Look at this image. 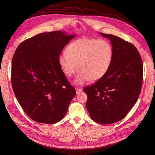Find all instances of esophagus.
Segmentation results:
<instances>
[{
  "label": "esophagus",
  "mask_w": 155,
  "mask_h": 155,
  "mask_svg": "<svg viewBox=\"0 0 155 155\" xmlns=\"http://www.w3.org/2000/svg\"><path fill=\"white\" fill-rule=\"evenodd\" d=\"M75 91H76L77 94H79L80 92H81L82 91V89L80 88H77V87H76V88H75Z\"/></svg>",
  "instance_id": "obj_1"
}]
</instances>
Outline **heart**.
Returning <instances> with one entry per match:
<instances>
[{
    "label": "heart",
    "instance_id": "heart-1",
    "mask_svg": "<svg viewBox=\"0 0 155 155\" xmlns=\"http://www.w3.org/2000/svg\"><path fill=\"white\" fill-rule=\"evenodd\" d=\"M113 48L107 40L82 38L73 41L66 49V53L58 56L63 72L71 77L78 68L75 79L78 85L86 81L94 82L102 78L110 67Z\"/></svg>",
    "mask_w": 155,
    "mask_h": 155
}]
</instances>
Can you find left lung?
<instances>
[{
  "label": "left lung",
  "mask_w": 155,
  "mask_h": 155,
  "mask_svg": "<svg viewBox=\"0 0 155 155\" xmlns=\"http://www.w3.org/2000/svg\"><path fill=\"white\" fill-rule=\"evenodd\" d=\"M109 39L113 48L110 67L102 78L84 88L86 107L97 123L109 124L123 119L136 104L141 93L143 66L136 48L112 35L99 33Z\"/></svg>",
  "instance_id": "1"
}]
</instances>
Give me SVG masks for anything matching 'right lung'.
Masks as SVG:
<instances>
[{
    "instance_id": "add662e5",
    "label": "right lung",
    "mask_w": 155,
    "mask_h": 155,
    "mask_svg": "<svg viewBox=\"0 0 155 155\" xmlns=\"http://www.w3.org/2000/svg\"><path fill=\"white\" fill-rule=\"evenodd\" d=\"M75 35L54 31L21 43L13 56L11 82L14 94L33 120L54 124L66 114L76 95L58 64V56Z\"/></svg>"
}]
</instances>
